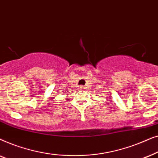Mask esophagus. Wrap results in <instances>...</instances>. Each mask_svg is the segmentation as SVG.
I'll use <instances>...</instances> for the list:
<instances>
[{
	"instance_id": "1",
	"label": "esophagus",
	"mask_w": 158,
	"mask_h": 158,
	"mask_svg": "<svg viewBox=\"0 0 158 158\" xmlns=\"http://www.w3.org/2000/svg\"><path fill=\"white\" fill-rule=\"evenodd\" d=\"M79 88H80V90H84V89H85V87H84L83 85H81L79 87Z\"/></svg>"
}]
</instances>
